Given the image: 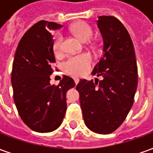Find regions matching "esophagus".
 I'll list each match as a JSON object with an SVG mask.
<instances>
[{
  "instance_id": "obj_1",
  "label": "esophagus",
  "mask_w": 153,
  "mask_h": 153,
  "mask_svg": "<svg viewBox=\"0 0 153 153\" xmlns=\"http://www.w3.org/2000/svg\"><path fill=\"white\" fill-rule=\"evenodd\" d=\"M74 83H75V84H78L79 82V78H74Z\"/></svg>"
}]
</instances>
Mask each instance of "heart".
I'll use <instances>...</instances> for the list:
<instances>
[{
	"mask_svg": "<svg viewBox=\"0 0 153 153\" xmlns=\"http://www.w3.org/2000/svg\"><path fill=\"white\" fill-rule=\"evenodd\" d=\"M70 30L77 38L82 42H87L92 35L93 29L86 22L79 21L70 26ZM62 35L58 33L55 36L52 43V49L55 55H60L61 52ZM92 65V59L88 54H80L70 57L64 63V70L67 74L73 76H80L86 74Z\"/></svg>",
	"mask_w": 153,
	"mask_h": 153,
	"instance_id": "heart-1",
	"label": "heart"
}]
</instances>
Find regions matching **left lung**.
I'll use <instances>...</instances> for the list:
<instances>
[{
	"label": "left lung",
	"mask_w": 153,
	"mask_h": 153,
	"mask_svg": "<svg viewBox=\"0 0 153 153\" xmlns=\"http://www.w3.org/2000/svg\"><path fill=\"white\" fill-rule=\"evenodd\" d=\"M103 53L92 75L95 82L80 79L76 86L84 123L97 134H111L124 122L131 109L138 85L134 47L127 29L113 16L97 20Z\"/></svg>",
	"instance_id": "1"
}]
</instances>
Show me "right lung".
Segmentation results:
<instances>
[{
  "instance_id": "obj_1",
  "label": "right lung",
  "mask_w": 153,
  "mask_h": 153,
  "mask_svg": "<svg viewBox=\"0 0 153 153\" xmlns=\"http://www.w3.org/2000/svg\"><path fill=\"white\" fill-rule=\"evenodd\" d=\"M62 27L38 22L26 32L15 51L11 73L14 101L19 116L33 131L48 133L61 125L66 111L67 91L75 86L64 75L57 86L50 83L56 62L51 30Z\"/></svg>"
}]
</instances>
